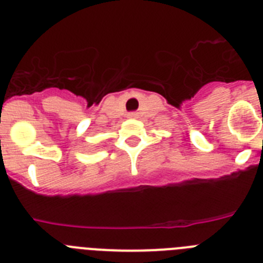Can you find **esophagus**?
I'll return each mask as SVG.
<instances>
[{"instance_id": "1", "label": "esophagus", "mask_w": 263, "mask_h": 263, "mask_svg": "<svg viewBox=\"0 0 263 263\" xmlns=\"http://www.w3.org/2000/svg\"><path fill=\"white\" fill-rule=\"evenodd\" d=\"M127 117H129V118H137V113L132 111V113H129V115H127Z\"/></svg>"}]
</instances>
